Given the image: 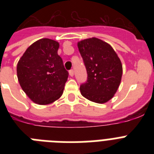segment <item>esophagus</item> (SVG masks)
<instances>
[{
	"instance_id": "1",
	"label": "esophagus",
	"mask_w": 154,
	"mask_h": 154,
	"mask_svg": "<svg viewBox=\"0 0 154 154\" xmlns=\"http://www.w3.org/2000/svg\"><path fill=\"white\" fill-rule=\"evenodd\" d=\"M69 75L70 76H73L74 75V71H73V69H71V70H69Z\"/></svg>"
}]
</instances>
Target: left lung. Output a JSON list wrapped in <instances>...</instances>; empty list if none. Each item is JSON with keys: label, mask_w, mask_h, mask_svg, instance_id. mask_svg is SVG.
Returning <instances> with one entry per match:
<instances>
[{"label": "left lung", "mask_w": 154, "mask_h": 154, "mask_svg": "<svg viewBox=\"0 0 154 154\" xmlns=\"http://www.w3.org/2000/svg\"><path fill=\"white\" fill-rule=\"evenodd\" d=\"M78 48L87 72L86 82L80 85L81 94L94 103H106L120 84V59L108 43L96 38L81 41Z\"/></svg>", "instance_id": "left-lung-1"}]
</instances>
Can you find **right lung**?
I'll use <instances>...</instances> for the list:
<instances>
[{
    "label": "right lung",
    "instance_id": "obj_1",
    "mask_svg": "<svg viewBox=\"0 0 154 154\" xmlns=\"http://www.w3.org/2000/svg\"><path fill=\"white\" fill-rule=\"evenodd\" d=\"M58 48L55 41L40 39L27 48L17 63L19 83L34 103L49 104L63 93L69 72L58 55Z\"/></svg>",
    "mask_w": 154,
    "mask_h": 154
}]
</instances>
